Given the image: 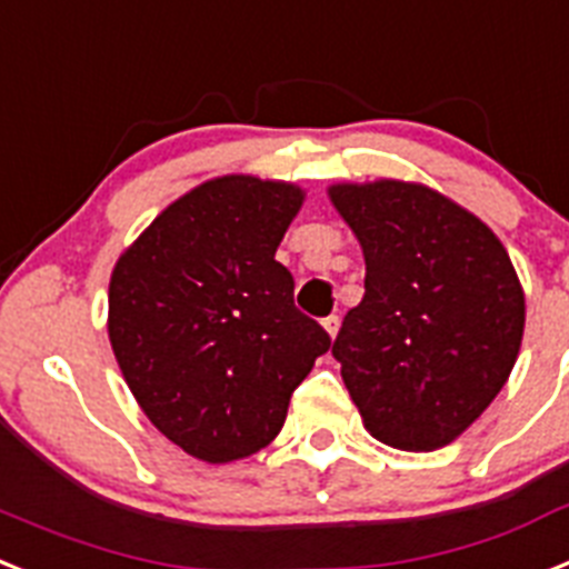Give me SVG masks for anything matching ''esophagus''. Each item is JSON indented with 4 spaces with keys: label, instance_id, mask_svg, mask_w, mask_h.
<instances>
[{
    "label": "esophagus",
    "instance_id": "1",
    "mask_svg": "<svg viewBox=\"0 0 569 569\" xmlns=\"http://www.w3.org/2000/svg\"><path fill=\"white\" fill-rule=\"evenodd\" d=\"M322 328L328 333H331V339L337 337V331H339V317H337V313H331V317H325L322 319Z\"/></svg>",
    "mask_w": 569,
    "mask_h": 569
}]
</instances>
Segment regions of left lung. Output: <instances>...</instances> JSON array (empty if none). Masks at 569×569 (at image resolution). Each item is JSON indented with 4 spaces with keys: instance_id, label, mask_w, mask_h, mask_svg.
Listing matches in <instances>:
<instances>
[{
    "instance_id": "1",
    "label": "left lung",
    "mask_w": 569,
    "mask_h": 569,
    "mask_svg": "<svg viewBox=\"0 0 569 569\" xmlns=\"http://www.w3.org/2000/svg\"><path fill=\"white\" fill-rule=\"evenodd\" d=\"M366 252V296L331 353L377 440L451 443L516 366L523 290L503 244L472 212L402 181L331 187Z\"/></svg>"
}]
</instances>
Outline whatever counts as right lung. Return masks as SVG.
<instances>
[{"label": "right lung", "mask_w": 569, "mask_h": 569, "mask_svg": "<svg viewBox=\"0 0 569 569\" xmlns=\"http://www.w3.org/2000/svg\"><path fill=\"white\" fill-rule=\"evenodd\" d=\"M302 189L227 174L154 218L109 284V339L146 417L207 463L264 449L331 348L276 247Z\"/></svg>", "instance_id": "1"}]
</instances>
